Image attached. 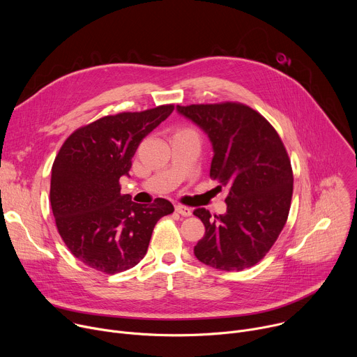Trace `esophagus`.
<instances>
[{
    "instance_id": "obj_1",
    "label": "esophagus",
    "mask_w": 357,
    "mask_h": 357,
    "mask_svg": "<svg viewBox=\"0 0 357 357\" xmlns=\"http://www.w3.org/2000/svg\"><path fill=\"white\" fill-rule=\"evenodd\" d=\"M175 211H176L181 216H185V218H188V216L192 215V209H190V208H186V206H183V205H176V206H175Z\"/></svg>"
}]
</instances>
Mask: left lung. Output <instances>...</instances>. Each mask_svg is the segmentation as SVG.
<instances>
[{
  "label": "left lung",
  "instance_id": "1",
  "mask_svg": "<svg viewBox=\"0 0 357 357\" xmlns=\"http://www.w3.org/2000/svg\"><path fill=\"white\" fill-rule=\"evenodd\" d=\"M205 131L213 146L211 178L229 186L225 215L193 212L205 236L193 251L199 261L223 271L256 266L285 226L292 197V168L274 127L241 103L176 106Z\"/></svg>",
  "mask_w": 357,
  "mask_h": 357
}]
</instances>
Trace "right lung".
Returning <instances> with one entry per match:
<instances>
[{
    "label": "right lung",
    "instance_id": "right-lung-1",
    "mask_svg": "<svg viewBox=\"0 0 357 357\" xmlns=\"http://www.w3.org/2000/svg\"><path fill=\"white\" fill-rule=\"evenodd\" d=\"M172 112L167 105L106 116L72 132L59 149L50 206L66 247L90 268L117 274L137 266L157 222L174 212L167 199L138 205L120 193L139 142Z\"/></svg>",
    "mask_w": 357,
    "mask_h": 357
}]
</instances>
